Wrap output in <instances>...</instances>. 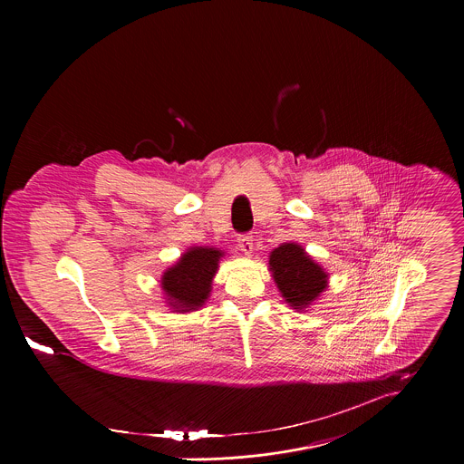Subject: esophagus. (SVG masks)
<instances>
[{
	"instance_id": "1",
	"label": "esophagus",
	"mask_w": 464,
	"mask_h": 464,
	"mask_svg": "<svg viewBox=\"0 0 464 464\" xmlns=\"http://www.w3.org/2000/svg\"><path fill=\"white\" fill-rule=\"evenodd\" d=\"M237 248L245 257H250L254 254V239L252 236H241L237 239Z\"/></svg>"
}]
</instances>
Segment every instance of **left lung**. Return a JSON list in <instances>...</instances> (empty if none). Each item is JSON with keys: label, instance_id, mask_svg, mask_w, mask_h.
Instances as JSON below:
<instances>
[{"label": "left lung", "instance_id": "obj_1", "mask_svg": "<svg viewBox=\"0 0 464 464\" xmlns=\"http://www.w3.org/2000/svg\"><path fill=\"white\" fill-rule=\"evenodd\" d=\"M267 265L284 302L296 311L309 309L329 287V273L298 243L271 250Z\"/></svg>", "mask_w": 464, "mask_h": 464}]
</instances>
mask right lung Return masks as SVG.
Instances as JSON below:
<instances>
[{"label": "right lung", "mask_w": 464, "mask_h": 464, "mask_svg": "<svg viewBox=\"0 0 464 464\" xmlns=\"http://www.w3.org/2000/svg\"><path fill=\"white\" fill-rule=\"evenodd\" d=\"M225 252L212 246H191L160 276L164 300L171 313L198 311L210 298L212 280Z\"/></svg>", "instance_id": "1"}]
</instances>
